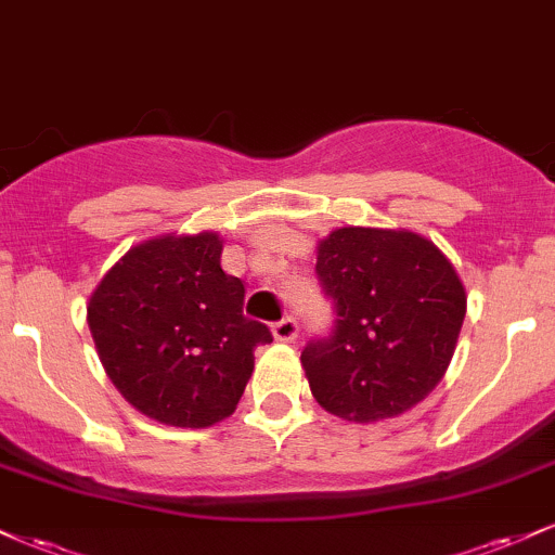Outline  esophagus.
<instances>
[{
	"instance_id": "esophagus-1",
	"label": "esophagus",
	"mask_w": 555,
	"mask_h": 555,
	"mask_svg": "<svg viewBox=\"0 0 555 555\" xmlns=\"http://www.w3.org/2000/svg\"><path fill=\"white\" fill-rule=\"evenodd\" d=\"M271 331H273V336H276V341H295L297 339V331H299L297 318L286 315V318H282V321L273 323Z\"/></svg>"
}]
</instances>
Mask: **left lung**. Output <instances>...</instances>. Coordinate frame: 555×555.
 Wrapping results in <instances>:
<instances>
[{
    "instance_id": "left-lung-1",
    "label": "left lung",
    "mask_w": 555,
    "mask_h": 555,
    "mask_svg": "<svg viewBox=\"0 0 555 555\" xmlns=\"http://www.w3.org/2000/svg\"><path fill=\"white\" fill-rule=\"evenodd\" d=\"M315 273L336 310L331 334L299 358L318 404L349 423H378L428 397L467 313L449 258L406 229L341 227L318 242Z\"/></svg>"
}]
</instances>
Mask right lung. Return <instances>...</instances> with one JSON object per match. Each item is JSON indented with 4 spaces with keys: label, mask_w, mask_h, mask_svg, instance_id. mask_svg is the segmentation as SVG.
<instances>
[{
    "label": "right lung",
    "mask_w": 555,
    "mask_h": 555,
    "mask_svg": "<svg viewBox=\"0 0 555 555\" xmlns=\"http://www.w3.org/2000/svg\"><path fill=\"white\" fill-rule=\"evenodd\" d=\"M216 232L145 240L106 271L88 326L112 384L143 415L208 428L237 410L266 323L242 313L245 284L221 269Z\"/></svg>",
    "instance_id": "obj_1"
}]
</instances>
